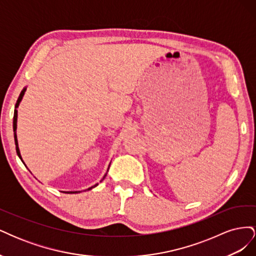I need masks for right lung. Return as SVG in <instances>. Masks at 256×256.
<instances>
[{"instance_id":"1","label":"right lung","mask_w":256,"mask_h":256,"mask_svg":"<svg viewBox=\"0 0 256 256\" xmlns=\"http://www.w3.org/2000/svg\"><path fill=\"white\" fill-rule=\"evenodd\" d=\"M26 88H23L22 90V92H20V95H19V97H18V100H17V104H16V106H14V108H18V106H19V104H20V102H21V99H22V97H23V95H24V92H26ZM17 110L14 109V144H16V152H17V154L19 156V158L21 159V161H22V158H21V154H20V150H19V147H18V140H17V134H16V129H17ZM23 162V161H22ZM23 164H24V162H23ZM106 176V174L104 176V178L102 180H104V177ZM96 186H98V184H96L95 186H92V187H90V188H88V190H90L92 188H94V187H96ZM66 193H78V191H70V192H66Z\"/></svg>"}]
</instances>
